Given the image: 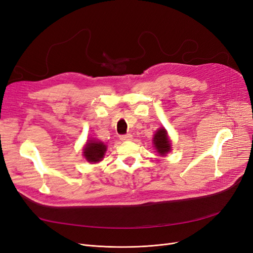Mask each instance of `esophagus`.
<instances>
[{"label": "esophagus", "instance_id": "34e87169", "mask_svg": "<svg viewBox=\"0 0 253 253\" xmlns=\"http://www.w3.org/2000/svg\"><path fill=\"white\" fill-rule=\"evenodd\" d=\"M120 139L126 141V140H131L132 139V135L131 134H125V135H121L120 136Z\"/></svg>", "mask_w": 253, "mask_h": 253}]
</instances>
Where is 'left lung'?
I'll return each mask as SVG.
<instances>
[{"mask_svg": "<svg viewBox=\"0 0 253 253\" xmlns=\"http://www.w3.org/2000/svg\"><path fill=\"white\" fill-rule=\"evenodd\" d=\"M154 147L160 156H165L171 150V143L165 128L158 129L153 138Z\"/></svg>", "mask_w": 253, "mask_h": 253, "instance_id": "left-lung-1", "label": "left lung"}]
</instances>
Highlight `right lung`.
Wrapping results in <instances>:
<instances>
[{
	"instance_id": "1",
	"label": "right lung",
	"mask_w": 253,
	"mask_h": 253,
	"mask_svg": "<svg viewBox=\"0 0 253 253\" xmlns=\"http://www.w3.org/2000/svg\"><path fill=\"white\" fill-rule=\"evenodd\" d=\"M106 152V145L98 140L90 139L87 140L83 149V155L86 160L90 163L100 162Z\"/></svg>"
}]
</instances>
